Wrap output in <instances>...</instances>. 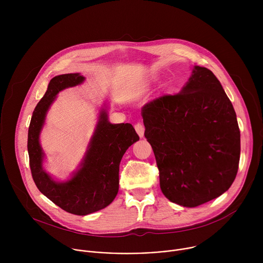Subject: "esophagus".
I'll return each mask as SVG.
<instances>
[{
    "label": "esophagus",
    "mask_w": 263,
    "mask_h": 263,
    "mask_svg": "<svg viewBox=\"0 0 263 263\" xmlns=\"http://www.w3.org/2000/svg\"><path fill=\"white\" fill-rule=\"evenodd\" d=\"M135 130H136L137 134L139 135V137H143V135H144V127H143L142 124H140V123L136 124L135 125Z\"/></svg>",
    "instance_id": "obj_1"
}]
</instances>
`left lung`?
<instances>
[{"label": "left lung", "mask_w": 263, "mask_h": 263, "mask_svg": "<svg viewBox=\"0 0 263 263\" xmlns=\"http://www.w3.org/2000/svg\"><path fill=\"white\" fill-rule=\"evenodd\" d=\"M141 116L160 189L171 202L197 207L230 189L240 131L233 105L210 69L196 65L179 93L146 103Z\"/></svg>", "instance_id": "left-lung-1"}]
</instances>
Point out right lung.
Returning <instances> with one entry per match:
<instances>
[{
    "label": "right lung",
    "instance_id": "right-lung-1",
    "mask_svg": "<svg viewBox=\"0 0 263 263\" xmlns=\"http://www.w3.org/2000/svg\"><path fill=\"white\" fill-rule=\"evenodd\" d=\"M84 80L78 72L54 77L33 111L28 131L29 162L37 189L61 209L76 215L99 211L115 200L119 192L121 160L128 147L139 139L131 124H110L106 109L102 108L80 168L66 182H57L46 173L40 134L47 112L59 91Z\"/></svg>",
    "mask_w": 263,
    "mask_h": 263
}]
</instances>
